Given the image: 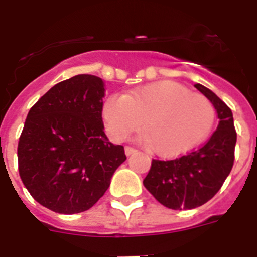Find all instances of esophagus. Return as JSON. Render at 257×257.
I'll use <instances>...</instances> for the list:
<instances>
[{
  "label": "esophagus",
  "mask_w": 257,
  "mask_h": 257,
  "mask_svg": "<svg viewBox=\"0 0 257 257\" xmlns=\"http://www.w3.org/2000/svg\"><path fill=\"white\" fill-rule=\"evenodd\" d=\"M136 152V149L131 148V147H124V153H126V156H131V154H134Z\"/></svg>",
  "instance_id": "34e87169"
}]
</instances>
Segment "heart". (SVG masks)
I'll return each mask as SVG.
<instances>
[{
  "label": "heart",
  "mask_w": 257,
  "mask_h": 257,
  "mask_svg": "<svg viewBox=\"0 0 257 257\" xmlns=\"http://www.w3.org/2000/svg\"><path fill=\"white\" fill-rule=\"evenodd\" d=\"M108 135L122 142L143 121L147 145L161 157H178L207 138L215 108L207 97L192 94L172 81H160L123 95H112L103 105Z\"/></svg>",
  "instance_id": "b5f03b06"
}]
</instances>
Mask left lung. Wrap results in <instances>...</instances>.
<instances>
[{
    "instance_id": "1",
    "label": "left lung",
    "mask_w": 257,
    "mask_h": 257,
    "mask_svg": "<svg viewBox=\"0 0 257 257\" xmlns=\"http://www.w3.org/2000/svg\"><path fill=\"white\" fill-rule=\"evenodd\" d=\"M194 87L212 103L219 124L207 143L172 161H152L143 184L161 205L172 210H192L210 201L230 174L237 133L233 113L210 88Z\"/></svg>"
}]
</instances>
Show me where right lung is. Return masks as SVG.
Wrapping results in <instances>:
<instances>
[{
	"label": "right lung",
	"instance_id": "1",
	"mask_svg": "<svg viewBox=\"0 0 257 257\" xmlns=\"http://www.w3.org/2000/svg\"><path fill=\"white\" fill-rule=\"evenodd\" d=\"M100 77L78 74L56 83L32 106L18 145L19 174L31 196L54 212H83L126 161L104 133Z\"/></svg>",
	"mask_w": 257,
	"mask_h": 257
}]
</instances>
